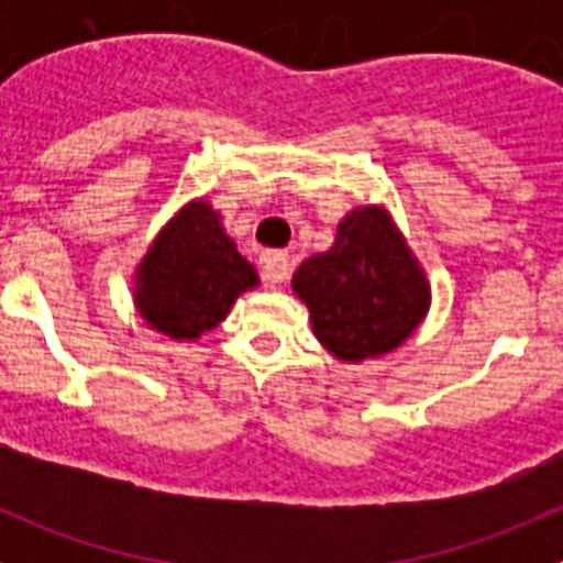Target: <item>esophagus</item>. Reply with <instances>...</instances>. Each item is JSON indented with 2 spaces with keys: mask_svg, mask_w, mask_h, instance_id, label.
<instances>
[{
  "mask_svg": "<svg viewBox=\"0 0 563 563\" xmlns=\"http://www.w3.org/2000/svg\"><path fill=\"white\" fill-rule=\"evenodd\" d=\"M258 265H262V276H265L271 285H282V282L290 276V256L282 251L262 253Z\"/></svg>",
  "mask_w": 563,
  "mask_h": 563,
  "instance_id": "1",
  "label": "esophagus"
}]
</instances>
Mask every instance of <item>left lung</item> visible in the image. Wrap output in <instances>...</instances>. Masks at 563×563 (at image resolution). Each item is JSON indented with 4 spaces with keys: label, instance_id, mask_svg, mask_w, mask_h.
<instances>
[{
    "label": "left lung",
    "instance_id": "1",
    "mask_svg": "<svg viewBox=\"0 0 563 563\" xmlns=\"http://www.w3.org/2000/svg\"><path fill=\"white\" fill-rule=\"evenodd\" d=\"M292 292L310 310L312 335L341 363L395 352L431 307L420 258L389 208L375 202L352 208L330 251L301 262Z\"/></svg>",
    "mask_w": 563,
    "mask_h": 563
}]
</instances>
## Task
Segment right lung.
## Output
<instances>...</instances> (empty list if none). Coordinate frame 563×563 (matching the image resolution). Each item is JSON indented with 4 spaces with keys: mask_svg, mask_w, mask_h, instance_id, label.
<instances>
[{
    "mask_svg": "<svg viewBox=\"0 0 563 563\" xmlns=\"http://www.w3.org/2000/svg\"><path fill=\"white\" fill-rule=\"evenodd\" d=\"M256 287V267L236 251L206 197L174 213L132 273V298L143 321L188 343L220 327L236 298Z\"/></svg>",
    "mask_w": 563,
    "mask_h": 563,
    "instance_id": "right-lung-1",
    "label": "right lung"
}]
</instances>
